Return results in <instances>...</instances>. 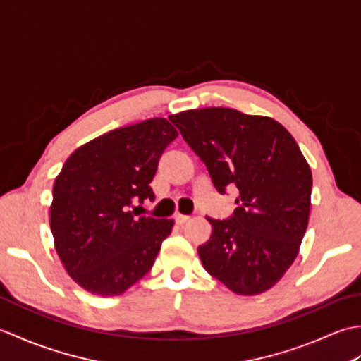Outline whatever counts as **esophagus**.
<instances>
[{
	"mask_svg": "<svg viewBox=\"0 0 361 361\" xmlns=\"http://www.w3.org/2000/svg\"><path fill=\"white\" fill-rule=\"evenodd\" d=\"M189 216H185V214H175V221H176V225H185L186 221H189Z\"/></svg>",
	"mask_w": 361,
	"mask_h": 361,
	"instance_id": "obj_1",
	"label": "esophagus"
}]
</instances>
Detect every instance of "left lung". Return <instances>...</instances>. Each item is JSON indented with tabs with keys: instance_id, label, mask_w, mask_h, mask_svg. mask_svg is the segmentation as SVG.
I'll return each instance as SVG.
<instances>
[{
	"instance_id": "1",
	"label": "left lung",
	"mask_w": 361,
	"mask_h": 361,
	"mask_svg": "<svg viewBox=\"0 0 361 361\" xmlns=\"http://www.w3.org/2000/svg\"><path fill=\"white\" fill-rule=\"evenodd\" d=\"M169 119L219 192L239 190L231 217H208L212 234L198 247L204 270L237 295L271 288L295 262L309 225L312 172L295 137L271 118L221 106Z\"/></svg>"
}]
</instances>
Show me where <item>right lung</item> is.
I'll use <instances>...</instances> for the list:
<instances>
[{
	"label": "right lung",
	"mask_w": 361,
	"mask_h": 361,
	"mask_svg": "<svg viewBox=\"0 0 361 361\" xmlns=\"http://www.w3.org/2000/svg\"><path fill=\"white\" fill-rule=\"evenodd\" d=\"M178 136L164 118L111 130L80 145L52 188L51 231L68 274L99 296L122 295L155 262L173 220L136 217L164 149Z\"/></svg>",
	"instance_id": "add662e5"
}]
</instances>
